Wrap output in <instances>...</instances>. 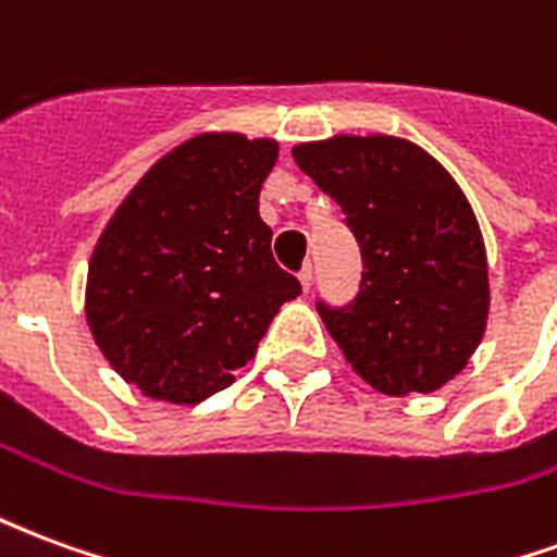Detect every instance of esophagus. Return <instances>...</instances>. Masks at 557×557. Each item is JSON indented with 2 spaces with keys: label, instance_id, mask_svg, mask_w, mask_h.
Segmentation results:
<instances>
[{
  "label": "esophagus",
  "instance_id": "1",
  "mask_svg": "<svg viewBox=\"0 0 557 557\" xmlns=\"http://www.w3.org/2000/svg\"><path fill=\"white\" fill-rule=\"evenodd\" d=\"M298 280H301V289L304 292L313 289V265H304L301 274H298Z\"/></svg>",
  "mask_w": 557,
  "mask_h": 557
}]
</instances>
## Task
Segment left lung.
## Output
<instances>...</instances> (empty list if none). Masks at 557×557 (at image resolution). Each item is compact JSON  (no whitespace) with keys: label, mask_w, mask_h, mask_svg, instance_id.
Masks as SVG:
<instances>
[{"label":"left lung","mask_w":557,"mask_h":557,"mask_svg":"<svg viewBox=\"0 0 557 557\" xmlns=\"http://www.w3.org/2000/svg\"><path fill=\"white\" fill-rule=\"evenodd\" d=\"M292 158L346 214L363 280L327 334L385 397L432 394L478 351L490 319V262L471 202L426 148L387 134H337Z\"/></svg>","instance_id":"obj_1"}]
</instances>
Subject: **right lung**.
Instances as JSON below:
<instances>
[{
    "instance_id": "1",
    "label": "right lung",
    "mask_w": 557,
    "mask_h": 557,
    "mask_svg": "<svg viewBox=\"0 0 557 557\" xmlns=\"http://www.w3.org/2000/svg\"><path fill=\"white\" fill-rule=\"evenodd\" d=\"M277 139L208 131L134 184L95 244L86 277L91 339L148 399L196 406L253 361L301 283L271 256L259 190Z\"/></svg>"
}]
</instances>
